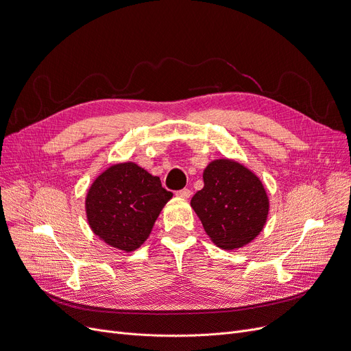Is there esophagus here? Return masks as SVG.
Masks as SVG:
<instances>
[{
    "mask_svg": "<svg viewBox=\"0 0 351 351\" xmlns=\"http://www.w3.org/2000/svg\"><path fill=\"white\" fill-rule=\"evenodd\" d=\"M176 195H177V197H180V199H186L187 200V199L191 197V191L189 189H183V190L177 191Z\"/></svg>",
    "mask_w": 351,
    "mask_h": 351,
    "instance_id": "obj_1",
    "label": "esophagus"
}]
</instances>
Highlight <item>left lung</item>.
<instances>
[{
	"label": "left lung",
	"mask_w": 351,
	"mask_h": 351,
	"mask_svg": "<svg viewBox=\"0 0 351 351\" xmlns=\"http://www.w3.org/2000/svg\"><path fill=\"white\" fill-rule=\"evenodd\" d=\"M203 181L190 204L210 241L226 250L254 241L269 213V197L259 177L239 161L219 158L204 168Z\"/></svg>",
	"instance_id": "1"
}]
</instances>
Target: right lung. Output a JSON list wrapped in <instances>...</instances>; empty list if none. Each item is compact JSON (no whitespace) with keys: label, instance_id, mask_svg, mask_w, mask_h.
<instances>
[{"label":"right lung","instance_id":"right-lung-1","mask_svg":"<svg viewBox=\"0 0 351 351\" xmlns=\"http://www.w3.org/2000/svg\"><path fill=\"white\" fill-rule=\"evenodd\" d=\"M173 197L157 176L134 161L112 164L90 184L85 210L89 228L106 245L132 252L152 230L162 207Z\"/></svg>","mask_w":351,"mask_h":351}]
</instances>
